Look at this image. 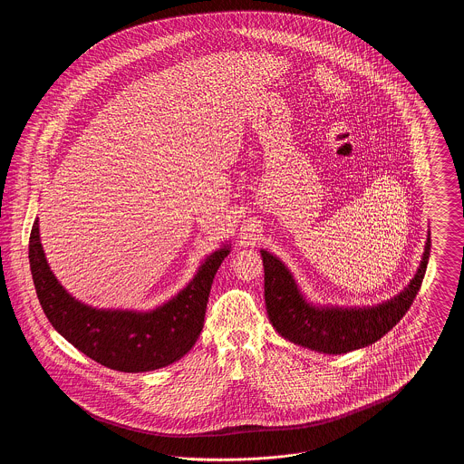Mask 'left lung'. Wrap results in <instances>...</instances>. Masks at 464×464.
<instances>
[{
  "label": "left lung",
  "instance_id": "1",
  "mask_svg": "<svg viewBox=\"0 0 464 464\" xmlns=\"http://www.w3.org/2000/svg\"><path fill=\"white\" fill-rule=\"evenodd\" d=\"M428 235L416 276L393 299L367 308H322L308 303L285 265L261 250L265 266V299L269 322L294 344L320 353L341 354L365 348L392 331L420 292L430 259Z\"/></svg>",
  "mask_w": 464,
  "mask_h": 464
}]
</instances>
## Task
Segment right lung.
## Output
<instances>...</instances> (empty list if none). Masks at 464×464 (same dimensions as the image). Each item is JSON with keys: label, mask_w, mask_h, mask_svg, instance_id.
Instances as JSON below:
<instances>
[{"label": "right lung", "mask_w": 464, "mask_h": 464, "mask_svg": "<svg viewBox=\"0 0 464 464\" xmlns=\"http://www.w3.org/2000/svg\"><path fill=\"white\" fill-rule=\"evenodd\" d=\"M227 254L229 245L210 254L189 285L153 311L97 309L69 295L50 271L38 219L29 237L31 275L48 322L76 350L120 372L167 367L195 346L214 276Z\"/></svg>", "instance_id": "obj_1"}]
</instances>
